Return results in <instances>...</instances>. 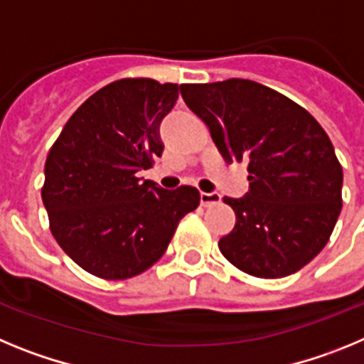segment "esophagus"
<instances>
[{"label": "esophagus", "mask_w": 364, "mask_h": 364, "mask_svg": "<svg viewBox=\"0 0 364 364\" xmlns=\"http://www.w3.org/2000/svg\"><path fill=\"white\" fill-rule=\"evenodd\" d=\"M220 200V195L218 193H200V204L202 205H211V204H217Z\"/></svg>", "instance_id": "obj_1"}]
</instances>
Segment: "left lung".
Masks as SVG:
<instances>
[{"label": "left lung", "mask_w": 364, "mask_h": 364, "mask_svg": "<svg viewBox=\"0 0 364 364\" xmlns=\"http://www.w3.org/2000/svg\"><path fill=\"white\" fill-rule=\"evenodd\" d=\"M186 105L210 127L228 164L246 162L250 189L224 197L235 226L218 240L240 272L281 279L326 246L343 208V167L319 122L252 80L186 83Z\"/></svg>", "instance_id": "1"}]
</instances>
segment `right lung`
Segmentation results:
<instances>
[{
  "label": "right lung",
  "instance_id": "add662e5",
  "mask_svg": "<svg viewBox=\"0 0 364 364\" xmlns=\"http://www.w3.org/2000/svg\"><path fill=\"white\" fill-rule=\"evenodd\" d=\"M180 89L151 78L109 83L76 109L47 154L50 233L96 277L122 281L151 268L200 202L191 186L169 191L136 176L162 154L160 124Z\"/></svg>",
  "mask_w": 364,
  "mask_h": 364
}]
</instances>
